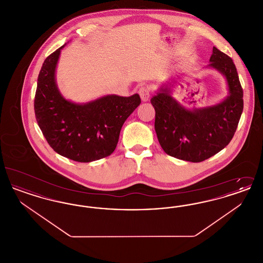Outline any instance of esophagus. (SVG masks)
<instances>
[{"label":"esophagus","instance_id":"34e87169","mask_svg":"<svg viewBox=\"0 0 263 263\" xmlns=\"http://www.w3.org/2000/svg\"><path fill=\"white\" fill-rule=\"evenodd\" d=\"M139 95L141 97V100L143 101H148L150 100V90L147 88H141L139 89Z\"/></svg>","mask_w":263,"mask_h":263}]
</instances>
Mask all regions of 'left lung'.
Wrapping results in <instances>:
<instances>
[{
	"label": "left lung",
	"instance_id": "obj_1",
	"mask_svg": "<svg viewBox=\"0 0 263 263\" xmlns=\"http://www.w3.org/2000/svg\"><path fill=\"white\" fill-rule=\"evenodd\" d=\"M209 62L207 68L218 71L227 81L229 95L221 102L189 109L172 96L174 82L163 84L151 99L161 147L167 155L192 163L203 162L225 148L243 109L242 88L233 60L213 47Z\"/></svg>",
	"mask_w": 263,
	"mask_h": 263
}]
</instances>
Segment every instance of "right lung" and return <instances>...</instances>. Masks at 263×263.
Listing matches in <instances>:
<instances>
[{"label":"right lung","mask_w":263,"mask_h":263,"mask_svg":"<svg viewBox=\"0 0 263 263\" xmlns=\"http://www.w3.org/2000/svg\"><path fill=\"white\" fill-rule=\"evenodd\" d=\"M64 44L43 63L34 99L38 126L51 148L65 158L89 163L112 154L120 130L141 99L107 95L86 103L66 100L56 83Z\"/></svg>","instance_id":"add662e5"}]
</instances>
